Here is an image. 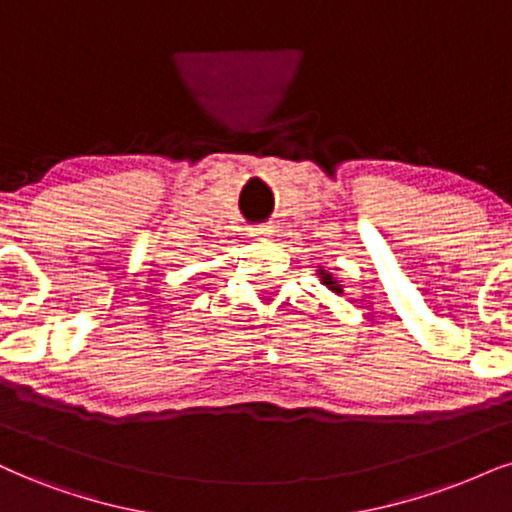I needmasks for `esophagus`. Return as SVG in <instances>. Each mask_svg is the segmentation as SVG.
I'll use <instances>...</instances> for the list:
<instances>
[{
	"mask_svg": "<svg viewBox=\"0 0 512 512\" xmlns=\"http://www.w3.org/2000/svg\"><path fill=\"white\" fill-rule=\"evenodd\" d=\"M270 232H273V230H270V225H254V227H249V235L256 237V239H266Z\"/></svg>",
	"mask_w": 512,
	"mask_h": 512,
	"instance_id": "1",
	"label": "esophagus"
}]
</instances>
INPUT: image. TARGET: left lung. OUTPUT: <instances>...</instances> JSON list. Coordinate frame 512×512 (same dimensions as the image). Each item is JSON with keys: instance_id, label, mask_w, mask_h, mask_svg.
<instances>
[{"instance_id": "left-lung-1", "label": "left lung", "mask_w": 512, "mask_h": 512, "mask_svg": "<svg viewBox=\"0 0 512 512\" xmlns=\"http://www.w3.org/2000/svg\"><path fill=\"white\" fill-rule=\"evenodd\" d=\"M315 273H318L320 282H323V285H325L327 289H330V292L339 294V296L344 294V285H342V280H339V277H334L332 270H327V268H323V266H318V270H315Z\"/></svg>"}]
</instances>
